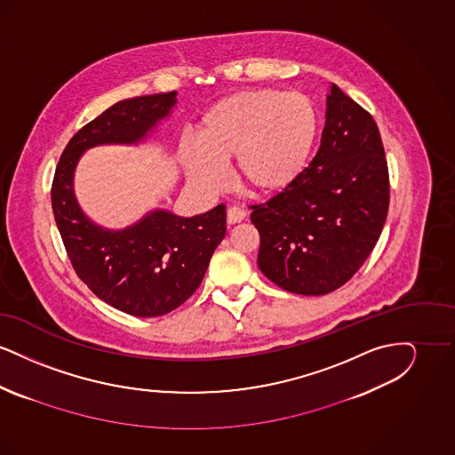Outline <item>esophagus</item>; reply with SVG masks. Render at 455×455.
<instances>
[{
  "label": "esophagus",
  "instance_id": "34e87169",
  "mask_svg": "<svg viewBox=\"0 0 455 455\" xmlns=\"http://www.w3.org/2000/svg\"><path fill=\"white\" fill-rule=\"evenodd\" d=\"M245 212L242 210V208H237V206H230L228 210H227V221L230 223V225H234V223H238V221H242L243 218H245Z\"/></svg>",
  "mask_w": 455,
  "mask_h": 455
}]
</instances>
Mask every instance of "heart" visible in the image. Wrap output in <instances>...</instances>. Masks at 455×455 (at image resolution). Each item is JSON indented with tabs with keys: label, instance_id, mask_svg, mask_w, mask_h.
I'll use <instances>...</instances> for the list:
<instances>
[{
	"label": "heart",
	"instance_id": "obj_1",
	"mask_svg": "<svg viewBox=\"0 0 455 455\" xmlns=\"http://www.w3.org/2000/svg\"><path fill=\"white\" fill-rule=\"evenodd\" d=\"M317 134V112L302 93L245 90L218 100L196 128L197 150L186 148L191 182L206 191L223 184L234 160L238 184L249 193L276 196L302 175Z\"/></svg>",
	"mask_w": 455,
	"mask_h": 455
}]
</instances>
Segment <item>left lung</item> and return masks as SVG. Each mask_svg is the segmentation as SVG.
<instances>
[{
  "label": "left lung",
  "instance_id": "obj_1",
  "mask_svg": "<svg viewBox=\"0 0 455 455\" xmlns=\"http://www.w3.org/2000/svg\"><path fill=\"white\" fill-rule=\"evenodd\" d=\"M251 210L266 278L299 295L349 282L389 212V169L371 114L332 85L319 152L291 188Z\"/></svg>",
  "mask_w": 455,
  "mask_h": 455
}]
</instances>
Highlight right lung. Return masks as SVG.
Returning a JSON list of instances; mask_svg holds the SVG:
<instances>
[{"label": "right lung", "mask_w": 455, "mask_h": 455, "mask_svg": "<svg viewBox=\"0 0 455 455\" xmlns=\"http://www.w3.org/2000/svg\"><path fill=\"white\" fill-rule=\"evenodd\" d=\"M175 92L121 100L78 131L61 155L51 201L66 254L78 278L104 302L134 317H158L186 302L225 237V204L182 218L153 212L130 228L110 232L92 223L73 195L80 155L104 143H136L169 116Z\"/></svg>", "instance_id": "right-lung-1"}]
</instances>
